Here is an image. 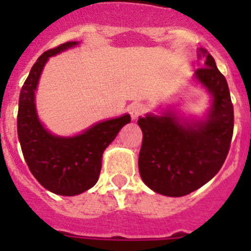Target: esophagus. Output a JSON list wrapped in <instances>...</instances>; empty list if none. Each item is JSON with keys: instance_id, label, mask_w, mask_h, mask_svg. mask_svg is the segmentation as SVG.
Listing matches in <instances>:
<instances>
[{"instance_id": "1", "label": "esophagus", "mask_w": 251, "mask_h": 251, "mask_svg": "<svg viewBox=\"0 0 251 251\" xmlns=\"http://www.w3.org/2000/svg\"><path fill=\"white\" fill-rule=\"evenodd\" d=\"M145 112L146 106L145 104H142V102H133V104L129 106V113L133 120H135V118H138L139 116H142Z\"/></svg>"}]
</instances>
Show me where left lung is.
Listing matches in <instances>:
<instances>
[{"mask_svg": "<svg viewBox=\"0 0 251 251\" xmlns=\"http://www.w3.org/2000/svg\"><path fill=\"white\" fill-rule=\"evenodd\" d=\"M201 50L206 62L195 76L214 98L206 121L181 124L169 113L138 120L143 133L141 177L153 191L168 197H183L208 182L224 164L233 135V104L226 76L214 57Z\"/></svg>", "mask_w": 251, "mask_h": 251, "instance_id": "1", "label": "left lung"}]
</instances>
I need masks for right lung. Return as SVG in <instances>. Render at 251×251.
<instances>
[{
    "label": "right lung",
    "instance_id": "obj_1",
    "mask_svg": "<svg viewBox=\"0 0 251 251\" xmlns=\"http://www.w3.org/2000/svg\"><path fill=\"white\" fill-rule=\"evenodd\" d=\"M76 45L69 41L41 54L31 69L19 95L17 127L22 152L39 182L58 195H78L94 186L101 171L104 150L117 137L130 116L108 120L73 138L54 137L43 127L35 109V90L50 56Z\"/></svg>",
    "mask_w": 251,
    "mask_h": 251
}]
</instances>
